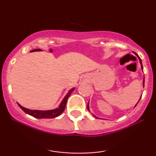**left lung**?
<instances>
[{
  "label": "left lung",
  "instance_id": "obj_1",
  "mask_svg": "<svg viewBox=\"0 0 156 156\" xmlns=\"http://www.w3.org/2000/svg\"><path fill=\"white\" fill-rule=\"evenodd\" d=\"M135 54H136V55H137L138 57V59H139V60H140V65H141V68H142V69H143V65H142V62H141V59L140 58L139 56H138V55L137 54H136V53H135ZM87 108H88V110H89V104H88V105H87ZM96 118H97V117H96ZM97 119H98V118H97Z\"/></svg>",
  "mask_w": 156,
  "mask_h": 156
}]
</instances>
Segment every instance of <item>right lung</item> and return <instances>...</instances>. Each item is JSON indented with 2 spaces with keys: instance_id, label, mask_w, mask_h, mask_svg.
<instances>
[{
  "instance_id": "right-lung-1",
  "label": "right lung",
  "mask_w": 156,
  "mask_h": 156,
  "mask_svg": "<svg viewBox=\"0 0 156 156\" xmlns=\"http://www.w3.org/2000/svg\"><path fill=\"white\" fill-rule=\"evenodd\" d=\"M74 89H72L70 90L66 97L64 98L62 101L61 102L60 105H59V108H55V109L53 110H49V111H39V110H30L28 109V108L23 107L22 106L18 104V106H20L21 109H22L23 112H25L26 114L30 115V116L35 117V118L37 119H52L55 118V117L58 116L60 115L62 113L64 112L65 110L66 104H67V99L70 95H71V93L73 91Z\"/></svg>"
}]
</instances>
